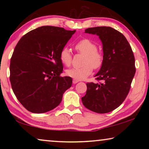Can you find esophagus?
I'll list each match as a JSON object with an SVG mask.
<instances>
[{
  "label": "esophagus",
  "mask_w": 149,
  "mask_h": 149,
  "mask_svg": "<svg viewBox=\"0 0 149 149\" xmlns=\"http://www.w3.org/2000/svg\"><path fill=\"white\" fill-rule=\"evenodd\" d=\"M79 81H78V80H77V79H73V81H72V83H74V84H76V83H77L79 82Z\"/></svg>",
  "instance_id": "esophagus-1"
}]
</instances>
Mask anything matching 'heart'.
<instances>
[{
  "instance_id": "obj_1",
  "label": "heart",
  "mask_w": 149,
  "mask_h": 149,
  "mask_svg": "<svg viewBox=\"0 0 149 149\" xmlns=\"http://www.w3.org/2000/svg\"><path fill=\"white\" fill-rule=\"evenodd\" d=\"M77 52L84 55L83 66L79 68H72L66 71L68 77L83 80L91 74L93 69H98L102 66L104 55L97 50V45L94 41L89 38H85L76 42L74 45ZM60 60L63 64L69 66L72 62V54L66 47H63L60 53Z\"/></svg>"
}]
</instances>
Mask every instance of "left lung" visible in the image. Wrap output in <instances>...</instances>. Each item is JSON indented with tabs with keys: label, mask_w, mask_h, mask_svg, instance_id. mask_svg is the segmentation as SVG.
I'll return each mask as SVG.
<instances>
[{
	"label": "left lung",
	"mask_w": 149,
	"mask_h": 149,
	"mask_svg": "<svg viewBox=\"0 0 149 149\" xmlns=\"http://www.w3.org/2000/svg\"><path fill=\"white\" fill-rule=\"evenodd\" d=\"M85 32L99 36L103 45L104 62L95 75L100 82L87 83L82 102L95 113H109L119 107L129 93L136 72L134 53L123 34L113 28H89Z\"/></svg>",
	"instance_id": "8db88e82"
}]
</instances>
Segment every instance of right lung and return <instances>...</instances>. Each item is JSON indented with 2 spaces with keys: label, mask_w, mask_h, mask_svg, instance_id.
<instances>
[{
  "label": "right lung",
  "mask_w": 149,
  "mask_h": 149,
  "mask_svg": "<svg viewBox=\"0 0 149 149\" xmlns=\"http://www.w3.org/2000/svg\"><path fill=\"white\" fill-rule=\"evenodd\" d=\"M76 30L44 26L20 38L10 62V81L16 97L28 111L43 113L55 109L72 85L62 77L61 49Z\"/></svg>",
  "instance_id": "add662e5"
}]
</instances>
